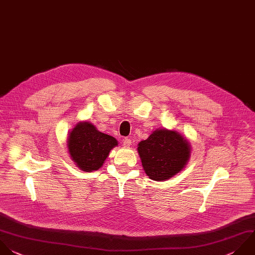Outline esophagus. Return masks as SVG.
I'll use <instances>...</instances> for the list:
<instances>
[{
    "label": "esophagus",
    "mask_w": 255,
    "mask_h": 255,
    "mask_svg": "<svg viewBox=\"0 0 255 255\" xmlns=\"http://www.w3.org/2000/svg\"><path fill=\"white\" fill-rule=\"evenodd\" d=\"M123 145H124L125 147H129V146L131 145V139H130V138H125V139L123 140Z\"/></svg>",
    "instance_id": "34e87169"
}]
</instances>
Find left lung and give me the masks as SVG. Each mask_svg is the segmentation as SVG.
Here are the masks:
<instances>
[{
  "instance_id": "8db88e82",
  "label": "left lung",
  "mask_w": 255,
  "mask_h": 255,
  "mask_svg": "<svg viewBox=\"0 0 255 255\" xmlns=\"http://www.w3.org/2000/svg\"><path fill=\"white\" fill-rule=\"evenodd\" d=\"M137 151L146 175L156 181L178 173L190 156V145L176 130L160 128L138 143Z\"/></svg>"
}]
</instances>
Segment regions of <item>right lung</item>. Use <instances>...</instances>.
Segmentation results:
<instances>
[{"label": "right lung", "instance_id": "1", "mask_svg": "<svg viewBox=\"0 0 255 255\" xmlns=\"http://www.w3.org/2000/svg\"><path fill=\"white\" fill-rule=\"evenodd\" d=\"M118 140L99 131L89 122H82L72 129L68 137V148L72 159L84 171L99 169Z\"/></svg>", "mask_w": 255, "mask_h": 255}]
</instances>
